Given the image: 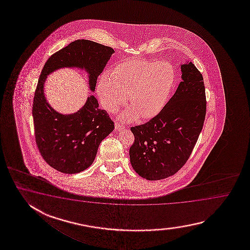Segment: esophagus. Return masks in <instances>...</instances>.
<instances>
[{"label": "esophagus", "instance_id": "esophagus-1", "mask_svg": "<svg viewBox=\"0 0 250 250\" xmlns=\"http://www.w3.org/2000/svg\"><path fill=\"white\" fill-rule=\"evenodd\" d=\"M114 127H115V130H116V131H123V130L125 129V127H124V126L121 125V124H117V123L115 124Z\"/></svg>", "mask_w": 250, "mask_h": 250}]
</instances>
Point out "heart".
Instances as JSON below:
<instances>
[{
	"mask_svg": "<svg viewBox=\"0 0 250 250\" xmlns=\"http://www.w3.org/2000/svg\"><path fill=\"white\" fill-rule=\"evenodd\" d=\"M102 75L96 92L102 105L114 112L127 102L130 107L120 114L123 122L139 116L147 120L159 113L170 97L175 83V69L167 62L129 59Z\"/></svg>",
	"mask_w": 250,
	"mask_h": 250,
	"instance_id": "b5f03b06",
	"label": "heart"
}]
</instances>
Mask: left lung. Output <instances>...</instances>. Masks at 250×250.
Wrapping results in <instances>:
<instances>
[{
	"label": "left lung",
	"instance_id": "left-lung-1",
	"mask_svg": "<svg viewBox=\"0 0 250 250\" xmlns=\"http://www.w3.org/2000/svg\"><path fill=\"white\" fill-rule=\"evenodd\" d=\"M181 81L164 109L148 123L131 127L134 170L158 181L175 174L189 158L207 111L202 74L191 62L181 64Z\"/></svg>",
	"mask_w": 250,
	"mask_h": 250
}]
</instances>
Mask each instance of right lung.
I'll return each mask as SVG.
<instances>
[{
    "label": "right lung",
    "instance_id": "1",
    "mask_svg": "<svg viewBox=\"0 0 250 250\" xmlns=\"http://www.w3.org/2000/svg\"><path fill=\"white\" fill-rule=\"evenodd\" d=\"M114 50L90 40H76L53 54L42 68L35 92L33 119L36 141L42 158L53 169L67 174L79 173L90 166L102 141L114 125L104 110L99 109L93 95L78 112L62 114L46 100L44 83L47 76L63 68L85 70L88 86L96 90L101 74Z\"/></svg>",
    "mask_w": 250,
    "mask_h": 250
}]
</instances>
